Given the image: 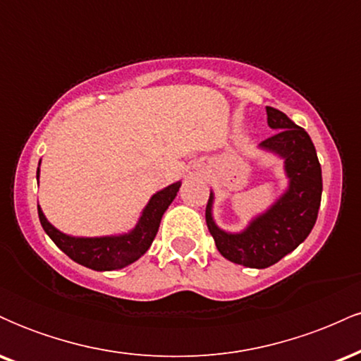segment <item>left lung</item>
I'll return each mask as SVG.
<instances>
[{
  "label": "left lung",
  "mask_w": 361,
  "mask_h": 361,
  "mask_svg": "<svg viewBox=\"0 0 361 361\" xmlns=\"http://www.w3.org/2000/svg\"><path fill=\"white\" fill-rule=\"evenodd\" d=\"M268 126L275 135L259 144L285 163L288 188L267 212L259 214L243 233H226L212 217L214 193L207 204V227L224 258L250 268H268L305 241L317 221L322 175L316 147L304 128L283 111L267 106Z\"/></svg>",
  "instance_id": "obj_1"
}]
</instances>
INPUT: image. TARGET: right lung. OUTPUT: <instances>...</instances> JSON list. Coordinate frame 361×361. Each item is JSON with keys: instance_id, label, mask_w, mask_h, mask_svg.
<instances>
[{"instance_id": "1", "label": "right lung", "mask_w": 361, "mask_h": 361, "mask_svg": "<svg viewBox=\"0 0 361 361\" xmlns=\"http://www.w3.org/2000/svg\"><path fill=\"white\" fill-rule=\"evenodd\" d=\"M37 180H39V169H37ZM180 186L181 181H176V183L152 195L134 229L128 231L127 234L118 235L74 238V235H68L56 229L45 219L42 209L39 205H37V209H39V219L44 231L62 252H66L73 261L86 268H91V270L111 271L120 270V268L137 261L151 247L157 229H159L163 214L175 200Z\"/></svg>"}]
</instances>
